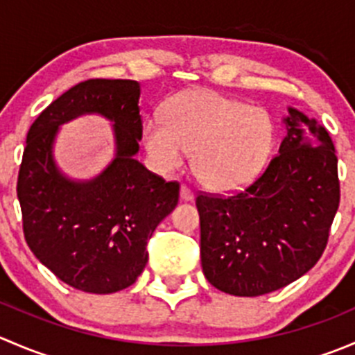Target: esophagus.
I'll return each instance as SVG.
<instances>
[{
    "label": "esophagus",
    "instance_id": "1",
    "mask_svg": "<svg viewBox=\"0 0 355 355\" xmlns=\"http://www.w3.org/2000/svg\"><path fill=\"white\" fill-rule=\"evenodd\" d=\"M180 198L184 200H192V199H194V192H192V189L187 187V185H182V187H180Z\"/></svg>",
    "mask_w": 355,
    "mask_h": 355
}]
</instances>
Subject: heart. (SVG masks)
Here are the masks:
<instances>
[{
	"instance_id": "1",
	"label": "heart",
	"mask_w": 355,
	"mask_h": 355,
	"mask_svg": "<svg viewBox=\"0 0 355 355\" xmlns=\"http://www.w3.org/2000/svg\"><path fill=\"white\" fill-rule=\"evenodd\" d=\"M142 142L153 163L171 173L194 151V171L206 187L234 191L250 184L270 159L275 125L266 110L207 89L170 99L164 116H149Z\"/></svg>"
}]
</instances>
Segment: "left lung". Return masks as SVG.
Returning a JSON list of instances; mask_svg holds the SVG:
<instances>
[{"label":"left lung","mask_w":355,"mask_h":355,"mask_svg":"<svg viewBox=\"0 0 355 355\" xmlns=\"http://www.w3.org/2000/svg\"><path fill=\"white\" fill-rule=\"evenodd\" d=\"M288 113L278 155L256 180L230 196L196 198L204 277L230 295L287 287L327 249L340 204L335 146L316 118Z\"/></svg>","instance_id":"8db88e82"}]
</instances>
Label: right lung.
Wrapping results in <instances>:
<instances>
[{"label": "right lung", "mask_w": 355, "mask_h": 355, "mask_svg": "<svg viewBox=\"0 0 355 355\" xmlns=\"http://www.w3.org/2000/svg\"><path fill=\"white\" fill-rule=\"evenodd\" d=\"M141 85L89 78L41 111L27 134L17 196L25 242L70 287L113 293L130 287L148 263V242L178 202V182H166L134 159L142 139ZM84 112L114 121L117 156L94 181L71 182L52 161L58 127Z\"/></svg>", "instance_id": "1"}]
</instances>
